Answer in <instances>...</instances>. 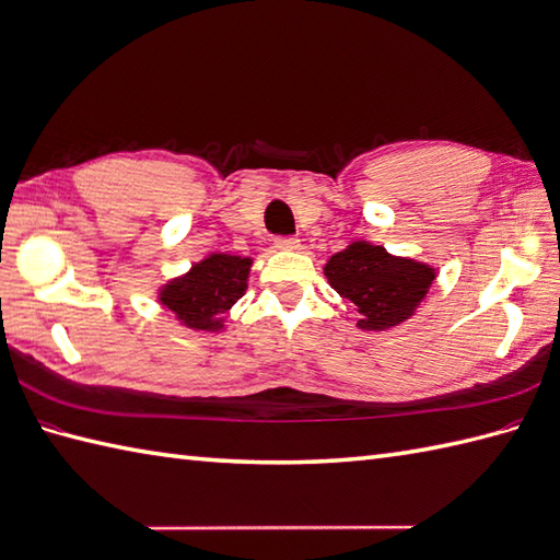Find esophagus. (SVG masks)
<instances>
[{"instance_id":"obj_1","label":"esophagus","mask_w":560,"mask_h":560,"mask_svg":"<svg viewBox=\"0 0 560 560\" xmlns=\"http://www.w3.org/2000/svg\"><path fill=\"white\" fill-rule=\"evenodd\" d=\"M275 248L277 250H301V241L293 238V236H279L275 241Z\"/></svg>"}]
</instances>
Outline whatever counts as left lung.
Listing matches in <instances>:
<instances>
[{
  "instance_id": "obj_1",
  "label": "left lung",
  "mask_w": 560,
  "mask_h": 560,
  "mask_svg": "<svg viewBox=\"0 0 560 560\" xmlns=\"http://www.w3.org/2000/svg\"><path fill=\"white\" fill-rule=\"evenodd\" d=\"M324 277L336 293L358 307L362 331H388L418 312L436 279V269L392 255L382 245L353 241L329 257Z\"/></svg>"
}]
</instances>
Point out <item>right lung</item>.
Returning <instances> with one entry per match:
<instances>
[{"mask_svg":"<svg viewBox=\"0 0 560 560\" xmlns=\"http://www.w3.org/2000/svg\"><path fill=\"white\" fill-rule=\"evenodd\" d=\"M253 257L212 253L160 285L158 301L192 331H224V315L248 289Z\"/></svg>","mask_w":560,"mask_h":560,"instance_id":"add662e5","label":"right lung"}]
</instances>
